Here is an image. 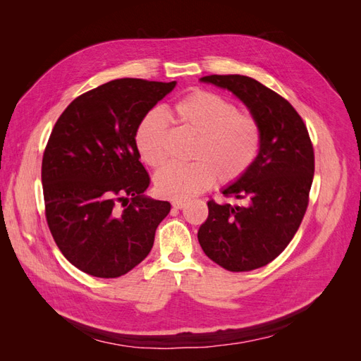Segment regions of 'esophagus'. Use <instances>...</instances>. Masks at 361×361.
Segmentation results:
<instances>
[{
	"instance_id": "34e87169",
	"label": "esophagus",
	"mask_w": 361,
	"mask_h": 361,
	"mask_svg": "<svg viewBox=\"0 0 361 361\" xmlns=\"http://www.w3.org/2000/svg\"><path fill=\"white\" fill-rule=\"evenodd\" d=\"M188 203V200H183V199H174L173 202H171V204H173V207L174 209H182V207Z\"/></svg>"
}]
</instances>
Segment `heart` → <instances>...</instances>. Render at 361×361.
Returning a JSON list of instances; mask_svg holds the SVG:
<instances>
[{"label": "heart", "mask_w": 361, "mask_h": 361, "mask_svg": "<svg viewBox=\"0 0 361 361\" xmlns=\"http://www.w3.org/2000/svg\"><path fill=\"white\" fill-rule=\"evenodd\" d=\"M173 120L195 137L188 166H167L155 176L161 195L188 199L215 182L232 183L251 169L262 147V128L251 114L238 113L226 97L195 90L171 110ZM167 125L158 111L147 113L137 126L135 146L147 166L159 169L167 161Z\"/></svg>", "instance_id": "b5f03b06"}]
</instances>
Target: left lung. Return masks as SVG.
I'll list each match as a JSON object with an SVG mask.
<instances>
[{"mask_svg": "<svg viewBox=\"0 0 361 361\" xmlns=\"http://www.w3.org/2000/svg\"><path fill=\"white\" fill-rule=\"evenodd\" d=\"M200 81L231 90L247 105L262 128V147L244 176L223 190L224 197L245 204L207 202L199 243L227 271L257 269L288 247L302 221L314 173L312 141L285 97L250 76L209 75Z\"/></svg>", "mask_w": 361, "mask_h": 361, "instance_id": "8db88e82", "label": "left lung"}]
</instances>
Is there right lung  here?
Here are the masks:
<instances>
[{"instance_id": "obj_1", "label": "right lung", "mask_w": 361, "mask_h": 361, "mask_svg": "<svg viewBox=\"0 0 361 361\" xmlns=\"http://www.w3.org/2000/svg\"><path fill=\"white\" fill-rule=\"evenodd\" d=\"M176 81L120 78L73 99L42 159L45 215L57 247L85 274L116 279L150 253L170 203L145 195L150 178L138 123Z\"/></svg>"}]
</instances>
